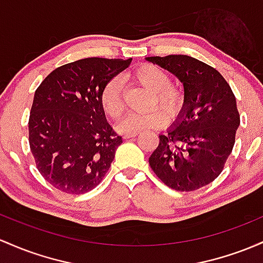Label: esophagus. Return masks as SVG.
<instances>
[{"label": "esophagus", "instance_id": "1", "mask_svg": "<svg viewBox=\"0 0 263 263\" xmlns=\"http://www.w3.org/2000/svg\"><path fill=\"white\" fill-rule=\"evenodd\" d=\"M138 135V132H136V134H128V135H125L123 136V138H132V137H136Z\"/></svg>", "mask_w": 263, "mask_h": 263}]
</instances>
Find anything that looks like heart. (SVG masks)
Wrapping results in <instances>:
<instances>
[{
	"instance_id": "obj_1",
	"label": "heart",
	"mask_w": 263,
	"mask_h": 263,
	"mask_svg": "<svg viewBox=\"0 0 263 263\" xmlns=\"http://www.w3.org/2000/svg\"><path fill=\"white\" fill-rule=\"evenodd\" d=\"M132 77L141 85L154 89V105L160 103L171 117L178 114L183 103L182 92L170 85L171 77L163 68L146 63L135 68ZM100 102L107 116L117 118L122 115L125 102L122 97V80L120 77H115L106 85L101 93ZM166 122L167 116L162 109L154 108L147 112H131L118 125V129L125 135L136 134L145 129L162 127Z\"/></svg>"
}]
</instances>
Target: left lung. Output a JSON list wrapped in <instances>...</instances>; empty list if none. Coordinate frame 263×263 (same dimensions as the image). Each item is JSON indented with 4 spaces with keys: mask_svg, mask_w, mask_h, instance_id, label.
I'll use <instances>...</instances> for the list:
<instances>
[{
    "mask_svg": "<svg viewBox=\"0 0 263 263\" xmlns=\"http://www.w3.org/2000/svg\"><path fill=\"white\" fill-rule=\"evenodd\" d=\"M183 85V106L148 158L151 168L176 191H195L223 170L239 126L236 97L217 70L186 54L146 57Z\"/></svg>",
    "mask_w": 263,
    "mask_h": 263,
    "instance_id": "1",
    "label": "left lung"
}]
</instances>
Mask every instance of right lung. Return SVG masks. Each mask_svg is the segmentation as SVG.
Returning <instances> with one entry per match:
<instances>
[{
	"label": "right lung",
	"instance_id": "add662e5",
	"mask_svg": "<svg viewBox=\"0 0 263 263\" xmlns=\"http://www.w3.org/2000/svg\"><path fill=\"white\" fill-rule=\"evenodd\" d=\"M132 59L79 60L52 71L34 92L28 141L37 170L54 189L82 195L107 174L122 137L100 97Z\"/></svg>",
	"mask_w": 263,
	"mask_h": 263
}]
</instances>
